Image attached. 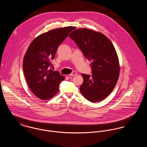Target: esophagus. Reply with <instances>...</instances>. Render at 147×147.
I'll return each instance as SVG.
<instances>
[{
    "label": "esophagus",
    "instance_id": "34e87169",
    "mask_svg": "<svg viewBox=\"0 0 147 147\" xmlns=\"http://www.w3.org/2000/svg\"><path fill=\"white\" fill-rule=\"evenodd\" d=\"M77 74V72H76V71H73L71 73H70V74H69V76L70 77V76H75V75H76Z\"/></svg>",
    "mask_w": 147,
    "mask_h": 147
}]
</instances>
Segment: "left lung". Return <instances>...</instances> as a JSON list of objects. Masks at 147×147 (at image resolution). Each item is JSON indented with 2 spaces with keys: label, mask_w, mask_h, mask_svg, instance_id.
Instances as JSON below:
<instances>
[{
  "label": "left lung",
  "mask_w": 147,
  "mask_h": 147,
  "mask_svg": "<svg viewBox=\"0 0 147 147\" xmlns=\"http://www.w3.org/2000/svg\"><path fill=\"white\" fill-rule=\"evenodd\" d=\"M69 36L91 61L92 75L82 74L84 81L80 91L91 102L102 100L112 92L119 79V58L112 42L102 34L86 28L76 30Z\"/></svg>",
  "instance_id": "obj_1"
}]
</instances>
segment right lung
I'll return each mask as SVG.
<instances>
[{
    "label": "right lung",
    "instance_id": "add662e5",
    "mask_svg": "<svg viewBox=\"0 0 147 147\" xmlns=\"http://www.w3.org/2000/svg\"><path fill=\"white\" fill-rule=\"evenodd\" d=\"M74 28L55 29L37 36L24 56V74L31 90L41 100H49L59 91V85L64 77L51 69V59L55 58L58 46Z\"/></svg>",
    "mask_w": 147,
    "mask_h": 147
}]
</instances>
